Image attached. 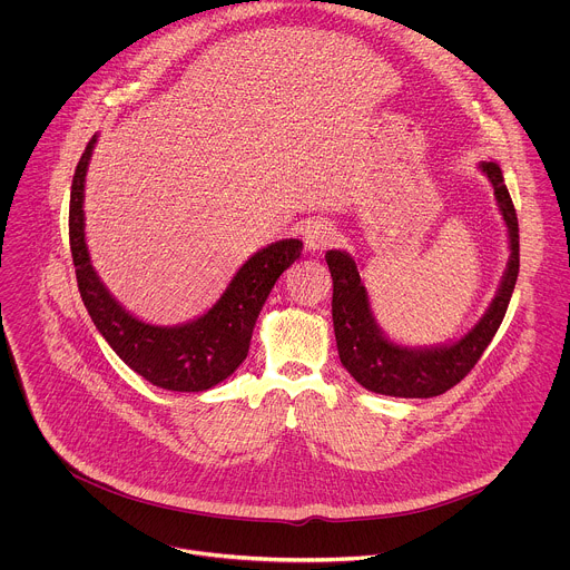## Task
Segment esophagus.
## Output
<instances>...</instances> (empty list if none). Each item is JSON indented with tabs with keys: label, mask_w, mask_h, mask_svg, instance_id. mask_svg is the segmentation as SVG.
Masks as SVG:
<instances>
[{
	"label": "esophagus",
	"mask_w": 570,
	"mask_h": 570,
	"mask_svg": "<svg viewBox=\"0 0 570 570\" xmlns=\"http://www.w3.org/2000/svg\"><path fill=\"white\" fill-rule=\"evenodd\" d=\"M302 235H304V244L308 250H322L335 242V228H333V224H328L324 219L308 222L302 228Z\"/></svg>",
	"instance_id": "1"
}]
</instances>
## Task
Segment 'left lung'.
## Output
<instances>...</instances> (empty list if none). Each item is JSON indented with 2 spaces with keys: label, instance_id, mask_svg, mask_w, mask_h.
Masks as SVG:
<instances>
[{
  "label": "left lung",
  "instance_id": "obj_1",
  "mask_svg": "<svg viewBox=\"0 0 570 570\" xmlns=\"http://www.w3.org/2000/svg\"><path fill=\"white\" fill-rule=\"evenodd\" d=\"M480 168L491 179L502 217L509 226L511 257L495 299L462 340L431 348L393 344L373 317L355 259L344 250L326 253L333 277V326L340 360L364 389L391 397H438L473 371L495 337L520 273V226L502 168L495 161H482Z\"/></svg>",
  "mask_w": 570,
  "mask_h": 570
}]
</instances>
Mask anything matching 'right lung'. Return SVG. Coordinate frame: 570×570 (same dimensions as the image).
<instances>
[{
    "instance_id": "1",
    "label": "right lung",
    "mask_w": 570,
    "mask_h": 570,
    "mask_svg": "<svg viewBox=\"0 0 570 570\" xmlns=\"http://www.w3.org/2000/svg\"><path fill=\"white\" fill-rule=\"evenodd\" d=\"M97 135L72 175L68 237L81 302L110 348L153 386L179 393L208 391L246 360L257 315L277 277L302 255L299 239L257 250L202 317L181 326H153L132 317L101 284L83 237V181Z\"/></svg>"
}]
</instances>
